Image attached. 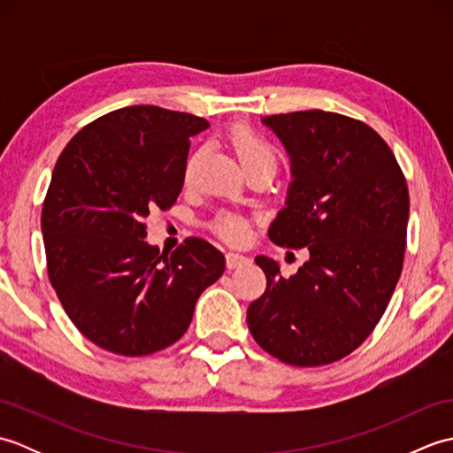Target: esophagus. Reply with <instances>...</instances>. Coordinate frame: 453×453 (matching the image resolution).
Segmentation results:
<instances>
[{"mask_svg":"<svg viewBox=\"0 0 453 453\" xmlns=\"http://www.w3.org/2000/svg\"><path fill=\"white\" fill-rule=\"evenodd\" d=\"M249 263H251V258L242 255V253H234V251L226 253V265H227V268H242V266H245Z\"/></svg>","mask_w":453,"mask_h":453,"instance_id":"34e87169","label":"esophagus"}]
</instances>
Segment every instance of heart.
Listing matches in <instances>:
<instances>
[{
	"label": "heart",
	"mask_w": 453,
	"mask_h": 453,
	"mask_svg": "<svg viewBox=\"0 0 453 453\" xmlns=\"http://www.w3.org/2000/svg\"><path fill=\"white\" fill-rule=\"evenodd\" d=\"M226 140L232 150L235 151L237 159L242 161V165L247 169L257 165H266L276 169L278 165V153L274 146L268 142L261 132L247 127V124H235L227 130ZM202 159V150H195L188 153V157L182 165V180L190 185L195 180L196 169ZM211 232L218 234L221 239H226L229 243H243L251 232V219L237 214V211H218L211 219Z\"/></svg>",
	"instance_id": "b5f03b06"
}]
</instances>
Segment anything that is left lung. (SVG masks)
<instances>
[{"label": "left lung", "mask_w": 453, "mask_h": 453, "mask_svg": "<svg viewBox=\"0 0 453 453\" xmlns=\"http://www.w3.org/2000/svg\"><path fill=\"white\" fill-rule=\"evenodd\" d=\"M292 161L286 208L268 229L280 247H307L290 278L255 263L266 290L247 310L253 339L302 368L344 358L380 323L403 271L409 188L393 151L368 124L325 111L265 117Z\"/></svg>", "instance_id": "left-lung-1"}]
</instances>
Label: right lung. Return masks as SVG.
Segmentation results:
<instances>
[{"label":"right lung","mask_w":453,"mask_h":453,"mask_svg":"<svg viewBox=\"0 0 453 453\" xmlns=\"http://www.w3.org/2000/svg\"><path fill=\"white\" fill-rule=\"evenodd\" d=\"M208 127L188 112L124 107L80 130L56 161L41 218L48 278L104 350L148 356L177 342L224 274V255L204 239L171 255L143 242L146 218L177 202L190 138Z\"/></svg>","instance_id":"add662e5"}]
</instances>
